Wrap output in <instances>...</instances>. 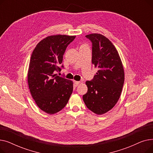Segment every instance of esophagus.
I'll return each instance as SVG.
<instances>
[{"label": "esophagus", "mask_w": 153, "mask_h": 153, "mask_svg": "<svg viewBox=\"0 0 153 153\" xmlns=\"http://www.w3.org/2000/svg\"><path fill=\"white\" fill-rule=\"evenodd\" d=\"M79 84H80L79 81H74V84H75L76 86H77Z\"/></svg>", "instance_id": "1"}]
</instances>
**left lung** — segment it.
<instances>
[{"label": "left lung", "mask_w": 153, "mask_h": 153, "mask_svg": "<svg viewBox=\"0 0 153 153\" xmlns=\"http://www.w3.org/2000/svg\"><path fill=\"white\" fill-rule=\"evenodd\" d=\"M92 43V62L98 71L92 81H86L87 92L83 95L86 107L102 115L113 108L122 94L125 73L116 48L101 34L85 36Z\"/></svg>", "instance_id": "1"}]
</instances>
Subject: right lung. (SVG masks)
<instances>
[{"label": "right lung", "mask_w": 153, "mask_h": 153, "mask_svg": "<svg viewBox=\"0 0 153 153\" xmlns=\"http://www.w3.org/2000/svg\"><path fill=\"white\" fill-rule=\"evenodd\" d=\"M75 38L66 35L48 36L37 44L31 56L29 89L37 106L48 114L58 113L65 107L73 91V82L56 72L61 71L64 52Z\"/></svg>", "instance_id": "1"}]
</instances>
